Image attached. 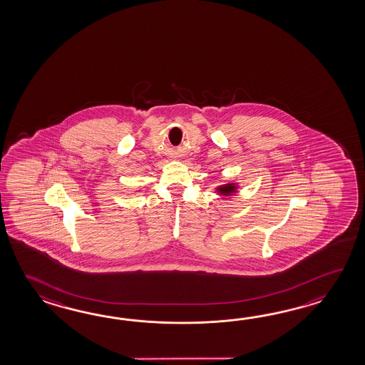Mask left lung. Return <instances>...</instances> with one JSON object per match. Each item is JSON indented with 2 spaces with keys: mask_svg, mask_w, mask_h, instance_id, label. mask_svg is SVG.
<instances>
[{
  "mask_svg": "<svg viewBox=\"0 0 365 365\" xmlns=\"http://www.w3.org/2000/svg\"><path fill=\"white\" fill-rule=\"evenodd\" d=\"M235 190H236V186L233 185V184H227V185L220 186V187L217 189V192H219V193L225 194V195L232 194Z\"/></svg>",
  "mask_w": 365,
  "mask_h": 365,
  "instance_id": "obj_1",
  "label": "left lung"
}]
</instances>
